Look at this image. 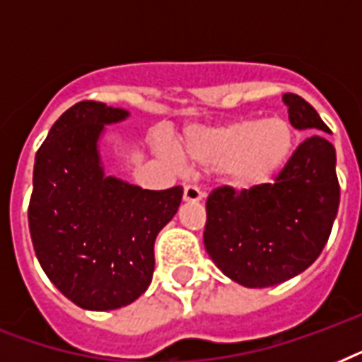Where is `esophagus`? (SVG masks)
<instances>
[{"label": "esophagus", "mask_w": 362, "mask_h": 362, "mask_svg": "<svg viewBox=\"0 0 362 362\" xmlns=\"http://www.w3.org/2000/svg\"><path fill=\"white\" fill-rule=\"evenodd\" d=\"M184 201L186 203H199V201H203V193L199 192L195 186H186L184 187Z\"/></svg>", "instance_id": "esophagus-1"}]
</instances>
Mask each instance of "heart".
I'll return each instance as SVG.
<instances>
[{
    "mask_svg": "<svg viewBox=\"0 0 362 362\" xmlns=\"http://www.w3.org/2000/svg\"><path fill=\"white\" fill-rule=\"evenodd\" d=\"M295 146V131L286 118H237L226 124L195 129L184 139V156L204 169H221L233 192L261 189L287 165ZM178 163L176 153L167 152Z\"/></svg>",
    "mask_w": 362,
    "mask_h": 362,
    "instance_id": "1",
    "label": "heart"
}]
</instances>
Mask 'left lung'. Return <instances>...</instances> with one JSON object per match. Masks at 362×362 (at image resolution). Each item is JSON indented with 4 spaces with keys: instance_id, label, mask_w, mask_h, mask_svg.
I'll return each instance as SVG.
<instances>
[{
    "instance_id": "8db88e82",
    "label": "left lung",
    "mask_w": 362,
    "mask_h": 362,
    "mask_svg": "<svg viewBox=\"0 0 362 362\" xmlns=\"http://www.w3.org/2000/svg\"><path fill=\"white\" fill-rule=\"evenodd\" d=\"M281 101L295 129L312 135L295 150L276 184L235 193L216 189L206 201L204 247L214 264L244 287L278 286L320 257L340 203L337 152L317 110L295 93Z\"/></svg>"
}]
</instances>
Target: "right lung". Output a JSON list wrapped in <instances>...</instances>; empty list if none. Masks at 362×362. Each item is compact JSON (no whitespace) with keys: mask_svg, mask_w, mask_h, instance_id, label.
<instances>
[{"mask_svg":"<svg viewBox=\"0 0 362 362\" xmlns=\"http://www.w3.org/2000/svg\"><path fill=\"white\" fill-rule=\"evenodd\" d=\"M129 110L81 101L59 116L33 167L31 242L71 303L105 312L135 303L153 274V242L175 218L182 187L142 189L107 176L101 139Z\"/></svg>","mask_w":362,"mask_h":362,"instance_id":"obj_1","label":"right lung"}]
</instances>
